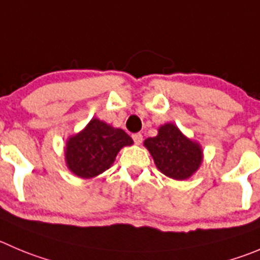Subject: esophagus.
I'll use <instances>...</instances> for the list:
<instances>
[{"label":"esophagus","mask_w":260,"mask_h":260,"mask_svg":"<svg viewBox=\"0 0 260 260\" xmlns=\"http://www.w3.org/2000/svg\"><path fill=\"white\" fill-rule=\"evenodd\" d=\"M133 140H134L135 144L139 145L143 142V135L140 133H135V134H133Z\"/></svg>","instance_id":"34e87169"}]
</instances>
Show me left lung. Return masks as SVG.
<instances>
[{"label":"left lung","instance_id":"obj_1","mask_svg":"<svg viewBox=\"0 0 260 260\" xmlns=\"http://www.w3.org/2000/svg\"><path fill=\"white\" fill-rule=\"evenodd\" d=\"M144 145L152 154L157 169L171 179H187L202 163L199 144L184 137L172 123L160 126L157 137L148 138Z\"/></svg>","mask_w":260,"mask_h":260}]
</instances>
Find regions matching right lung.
<instances>
[{"instance_id": "obj_1", "label": "right lung", "mask_w": 260, "mask_h": 260, "mask_svg": "<svg viewBox=\"0 0 260 260\" xmlns=\"http://www.w3.org/2000/svg\"><path fill=\"white\" fill-rule=\"evenodd\" d=\"M132 144L123 130L93 118L83 132L69 139L66 163L76 176L90 179L110 169L118 150Z\"/></svg>"}]
</instances>
